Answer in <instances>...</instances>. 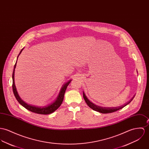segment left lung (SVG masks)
I'll return each mask as SVG.
<instances>
[{
	"instance_id": "left-lung-1",
	"label": "left lung",
	"mask_w": 149,
	"mask_h": 149,
	"mask_svg": "<svg viewBox=\"0 0 149 149\" xmlns=\"http://www.w3.org/2000/svg\"><path fill=\"white\" fill-rule=\"evenodd\" d=\"M83 97H84V99L85 101V102L86 103V104L88 105V107L89 108L93 109V110L95 111H98L100 113H113V112H114V111H116L121 109L123 108V107H125V106H126L127 104H129L132 100L134 98V96L131 98V100L127 102L126 104H124L123 105L121 106V107H116V108H103V107H99V106H97V105H95L93 103L91 102L88 99V98L86 97V96L85 95L84 92H83Z\"/></svg>"
}]
</instances>
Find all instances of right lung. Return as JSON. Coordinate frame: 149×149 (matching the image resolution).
Masks as SVG:
<instances>
[{"mask_svg":"<svg viewBox=\"0 0 149 149\" xmlns=\"http://www.w3.org/2000/svg\"><path fill=\"white\" fill-rule=\"evenodd\" d=\"M22 50H23V49L21 50L19 54H20ZM19 55H18V56H19ZM18 56H17V57H18ZM16 62H17V61H16ZM16 62L14 65V71H13V89L14 95H15V98H16L17 101L19 102L20 104H21L25 108L27 109V110H28L32 112L37 113V114H51V113H52L53 112H54V111L58 108L60 107V105H61L63 99H64V96L65 91H66L68 85L69 84V83L70 82L71 80H69L68 82L64 84V85L61 88V89L59 93V95H58L57 98H56V100L54 101V102L49 104L48 105L43 107H38L27 104V103H26L24 101H23L19 97V95L17 92L16 88V86L15 85L14 74H15V69L16 66Z\"/></svg>","mask_w":149,"mask_h":149,"instance_id":"obj_1","label":"right lung"}]
</instances>
